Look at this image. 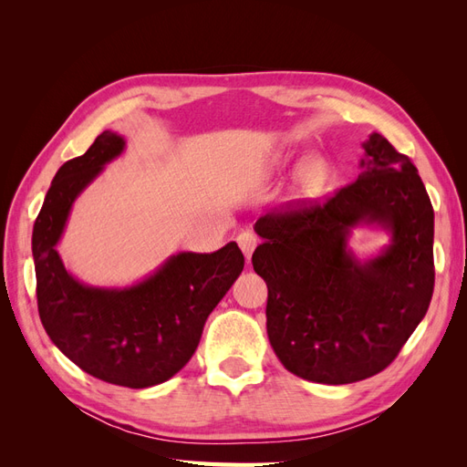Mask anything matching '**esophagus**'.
Returning <instances> with one entry per match:
<instances>
[{"mask_svg":"<svg viewBox=\"0 0 467 467\" xmlns=\"http://www.w3.org/2000/svg\"><path fill=\"white\" fill-rule=\"evenodd\" d=\"M237 245L242 247V251H244V255L247 257V259H251V255H253V251H255V247L259 245V237L253 234V232H249V230H245V232H242L237 235Z\"/></svg>","mask_w":467,"mask_h":467,"instance_id":"esophagus-1","label":"esophagus"}]
</instances>
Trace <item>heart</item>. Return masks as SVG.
<instances>
[{
	"label": "heart",
	"instance_id": "1",
	"mask_svg": "<svg viewBox=\"0 0 467 467\" xmlns=\"http://www.w3.org/2000/svg\"><path fill=\"white\" fill-rule=\"evenodd\" d=\"M306 181L309 182V185H317V182L321 181V177H323V165L321 163H317V161H314V163H309L307 167H306Z\"/></svg>",
	"mask_w": 467,
	"mask_h": 467
}]
</instances>
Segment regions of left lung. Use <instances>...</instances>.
Returning a JSON list of instances; mask_svg holds the SVG:
<instances>
[{
    "label": "left lung",
    "instance_id": "1",
    "mask_svg": "<svg viewBox=\"0 0 467 467\" xmlns=\"http://www.w3.org/2000/svg\"><path fill=\"white\" fill-rule=\"evenodd\" d=\"M364 148L357 181L325 202L257 220L253 268L266 282V333L285 368L317 384H352L400 355L434 290V210L417 167L381 134ZM358 223L392 244L362 264L348 249Z\"/></svg>",
    "mask_w": 467,
    "mask_h": 467
}]
</instances>
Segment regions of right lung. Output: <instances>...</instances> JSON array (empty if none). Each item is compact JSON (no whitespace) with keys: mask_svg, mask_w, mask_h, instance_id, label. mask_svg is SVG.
<instances>
[{"mask_svg":"<svg viewBox=\"0 0 467 467\" xmlns=\"http://www.w3.org/2000/svg\"><path fill=\"white\" fill-rule=\"evenodd\" d=\"M124 144L105 130L58 169L33 228V259L38 316L52 343L93 378L140 389L161 384L191 360L245 259L235 242L214 253H179L129 288L86 286L69 275L56 251L69 210Z\"/></svg>","mask_w":467,"mask_h":467,"instance_id":"add662e5","label":"right lung"}]
</instances>
